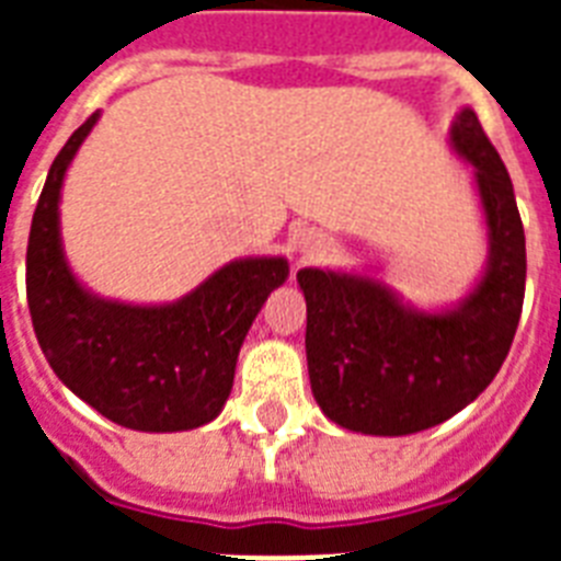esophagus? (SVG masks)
I'll use <instances>...</instances> for the list:
<instances>
[{
	"instance_id": "34e87169",
	"label": "esophagus",
	"mask_w": 561,
	"mask_h": 561,
	"mask_svg": "<svg viewBox=\"0 0 561 561\" xmlns=\"http://www.w3.org/2000/svg\"><path fill=\"white\" fill-rule=\"evenodd\" d=\"M323 244H325V238L320 236L317 229H306V232L297 238V250L302 255H314L317 250H323Z\"/></svg>"
}]
</instances>
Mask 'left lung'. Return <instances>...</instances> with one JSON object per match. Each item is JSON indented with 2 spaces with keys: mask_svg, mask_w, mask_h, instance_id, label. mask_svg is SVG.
I'll return each instance as SVG.
<instances>
[{
  "mask_svg": "<svg viewBox=\"0 0 561 561\" xmlns=\"http://www.w3.org/2000/svg\"><path fill=\"white\" fill-rule=\"evenodd\" d=\"M448 145L471 165L486 224V264L466 297L419 308L373 273H297L311 392L355 434L408 436L451 419L486 390L513 346L527 279L513 180L471 107L457 113Z\"/></svg>",
  "mask_w": 561,
  "mask_h": 561,
  "instance_id": "1",
  "label": "left lung"
}]
</instances>
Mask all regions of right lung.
Returning <instances> with one entry per match:
<instances>
[{
	"label": "right lung",
	"mask_w": 561,
	"mask_h": 561,
	"mask_svg": "<svg viewBox=\"0 0 561 561\" xmlns=\"http://www.w3.org/2000/svg\"><path fill=\"white\" fill-rule=\"evenodd\" d=\"M99 118L92 113L57 153L31 218V323L48 367L101 416L145 434L192 431L227 404L241 343L288 279V259H232L171 302H122L87 288L66 259L60 194Z\"/></svg>",
	"instance_id": "obj_1"
}]
</instances>
